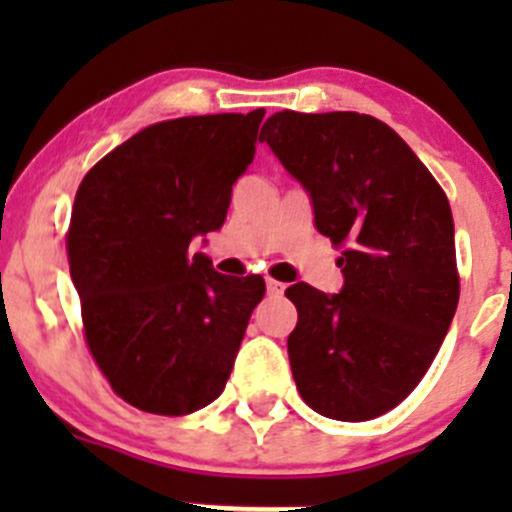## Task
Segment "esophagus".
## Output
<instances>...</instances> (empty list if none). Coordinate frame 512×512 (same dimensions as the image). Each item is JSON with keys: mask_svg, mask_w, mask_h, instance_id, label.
Wrapping results in <instances>:
<instances>
[{"mask_svg": "<svg viewBox=\"0 0 512 512\" xmlns=\"http://www.w3.org/2000/svg\"><path fill=\"white\" fill-rule=\"evenodd\" d=\"M285 292V285L277 280H267V294H272V297H280V294Z\"/></svg>", "mask_w": 512, "mask_h": 512, "instance_id": "esophagus-1", "label": "esophagus"}]
</instances>
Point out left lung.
Returning <instances> with one entry per match:
<instances>
[{
  "label": "left lung",
  "instance_id": "obj_1",
  "mask_svg": "<svg viewBox=\"0 0 512 512\" xmlns=\"http://www.w3.org/2000/svg\"><path fill=\"white\" fill-rule=\"evenodd\" d=\"M260 141L307 190L314 227L344 245V285L287 287L289 366L304 404L337 421L399 406L436 359L458 307L446 193L404 138L354 111L267 118Z\"/></svg>",
  "mask_w": 512,
  "mask_h": 512
}]
</instances>
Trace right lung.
Masks as SVG:
<instances>
[{"label":"right lung","mask_w":512,"mask_h":512,"mask_svg":"<svg viewBox=\"0 0 512 512\" xmlns=\"http://www.w3.org/2000/svg\"><path fill=\"white\" fill-rule=\"evenodd\" d=\"M265 111L153 123L86 173L66 250L86 342L136 409L185 416L230 379L260 275L227 277L190 242L220 230Z\"/></svg>","instance_id":"obj_1"}]
</instances>
